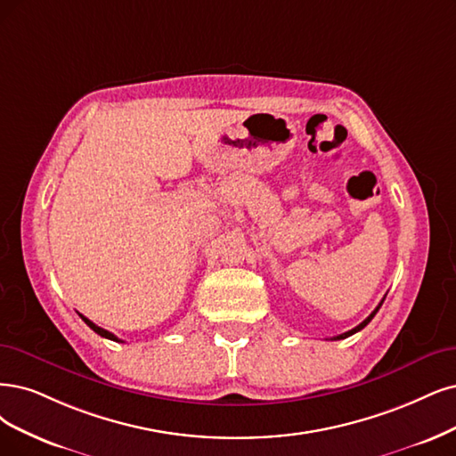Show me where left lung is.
Wrapping results in <instances>:
<instances>
[{
	"mask_svg": "<svg viewBox=\"0 0 456 456\" xmlns=\"http://www.w3.org/2000/svg\"><path fill=\"white\" fill-rule=\"evenodd\" d=\"M383 300H385V298H383ZM383 300L379 302V305H378V308H376V310H374L372 314H370V315H368V317L364 319V322H362L361 325H357L355 329H351V330H347V332H344V334H338V336H334V338H332V340H344V338H347V336H351V334H355V332H359L361 329H364V327H366V325H368L370 322H372V319H374V315H376V314H378V310L381 308V305H383Z\"/></svg>",
	"mask_w": 456,
	"mask_h": 456,
	"instance_id": "1",
	"label": "left lung"
}]
</instances>
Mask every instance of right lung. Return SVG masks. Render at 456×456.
<instances>
[{
	"label": "right lung",
	"mask_w": 456,
	"mask_h": 456,
	"mask_svg": "<svg viewBox=\"0 0 456 456\" xmlns=\"http://www.w3.org/2000/svg\"><path fill=\"white\" fill-rule=\"evenodd\" d=\"M78 315L82 317V322H84V323H86V325H88V327H90V329H92L94 332H97L99 336H103V338H109V340H114V342H122V340H118V338H116V336H114L112 332H109V330H105V329H101V327H97V325H95L94 322H90V319H88V317H84L82 314H78Z\"/></svg>",
	"instance_id": "1"
}]
</instances>
